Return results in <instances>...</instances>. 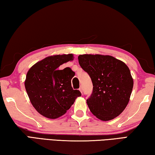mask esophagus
I'll return each mask as SVG.
<instances>
[{
	"mask_svg": "<svg viewBox=\"0 0 155 155\" xmlns=\"http://www.w3.org/2000/svg\"><path fill=\"white\" fill-rule=\"evenodd\" d=\"M79 90H80V91H81V92L83 94V87H81H81H80V88H79Z\"/></svg>",
	"mask_w": 155,
	"mask_h": 155,
	"instance_id": "esophagus-1",
	"label": "esophagus"
}]
</instances>
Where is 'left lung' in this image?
I'll return each mask as SVG.
<instances>
[{"instance_id": "1", "label": "left lung", "mask_w": 155, "mask_h": 155, "mask_svg": "<svg viewBox=\"0 0 155 155\" xmlns=\"http://www.w3.org/2000/svg\"><path fill=\"white\" fill-rule=\"evenodd\" d=\"M78 59L93 83L92 93L87 100L91 112L103 121L118 116L127 106L133 90L129 68L109 55L81 54Z\"/></svg>"}]
</instances>
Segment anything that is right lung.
<instances>
[{"mask_svg":"<svg viewBox=\"0 0 155 155\" xmlns=\"http://www.w3.org/2000/svg\"><path fill=\"white\" fill-rule=\"evenodd\" d=\"M72 60V54L50 56L36 63L27 72L26 91L34 108L44 117H61L81 96L79 90L72 87L71 79L75 74L71 68L59 69Z\"/></svg>","mask_w":155,"mask_h":155,"instance_id":"add662e5","label":"right lung"}]
</instances>
